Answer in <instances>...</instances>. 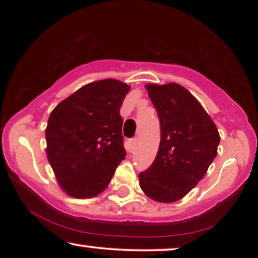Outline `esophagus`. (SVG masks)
I'll return each mask as SVG.
<instances>
[{
  "label": "esophagus",
  "instance_id": "34e87169",
  "mask_svg": "<svg viewBox=\"0 0 258 258\" xmlns=\"http://www.w3.org/2000/svg\"><path fill=\"white\" fill-rule=\"evenodd\" d=\"M137 142H139V140L137 139H133L132 141H130V147H132V150L135 149V147L137 146Z\"/></svg>",
  "mask_w": 258,
  "mask_h": 258
}]
</instances>
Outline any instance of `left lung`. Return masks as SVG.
<instances>
[{"instance_id":"1","label":"left lung","mask_w":258,"mask_h":258,"mask_svg":"<svg viewBox=\"0 0 258 258\" xmlns=\"http://www.w3.org/2000/svg\"><path fill=\"white\" fill-rule=\"evenodd\" d=\"M161 124L155 161L140 172V186L157 202L171 203L185 196L217 155L218 130L200 102L177 83L147 84Z\"/></svg>"}]
</instances>
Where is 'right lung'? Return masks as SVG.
<instances>
[{
    "label": "right lung",
    "instance_id": "right-lung-1",
    "mask_svg": "<svg viewBox=\"0 0 258 258\" xmlns=\"http://www.w3.org/2000/svg\"><path fill=\"white\" fill-rule=\"evenodd\" d=\"M129 90L119 81H97L75 91L51 111L45 129L47 156L68 195L97 196L124 160L119 109Z\"/></svg>",
    "mask_w": 258,
    "mask_h": 258
}]
</instances>
